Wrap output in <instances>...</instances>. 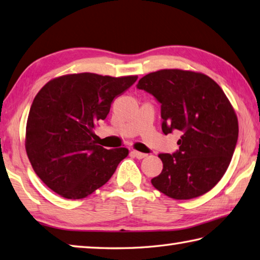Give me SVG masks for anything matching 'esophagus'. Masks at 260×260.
Listing matches in <instances>:
<instances>
[{"label":"esophagus","instance_id":"obj_1","mask_svg":"<svg viewBox=\"0 0 260 260\" xmlns=\"http://www.w3.org/2000/svg\"><path fill=\"white\" fill-rule=\"evenodd\" d=\"M132 154H133L134 157H136L138 159H143V158H145V157H146V154H145V153L139 152V151H136V150H133V151H132Z\"/></svg>","mask_w":260,"mask_h":260}]
</instances>
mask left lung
<instances>
[{
	"instance_id": "obj_1",
	"label": "left lung",
	"mask_w": 260,
	"mask_h": 260,
	"mask_svg": "<svg viewBox=\"0 0 260 260\" xmlns=\"http://www.w3.org/2000/svg\"><path fill=\"white\" fill-rule=\"evenodd\" d=\"M161 105L164 134L181 131L178 150L161 153L162 171L152 185L176 200L210 191L228 169L238 142L239 124L219 85L204 74L162 69L136 85Z\"/></svg>"
}]
</instances>
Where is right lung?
I'll use <instances>...</instances> for the list:
<instances>
[{
	"label": "right lung",
	"mask_w": 260,
	"mask_h": 260,
	"mask_svg": "<svg viewBox=\"0 0 260 260\" xmlns=\"http://www.w3.org/2000/svg\"><path fill=\"white\" fill-rule=\"evenodd\" d=\"M136 79L73 74L52 79L37 93L28 115L26 152L52 191L66 199H83L114 175L128 150L98 145L93 128Z\"/></svg>",
	"instance_id": "right-lung-1"
}]
</instances>
